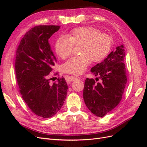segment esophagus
<instances>
[{
	"label": "esophagus",
	"instance_id": "1",
	"mask_svg": "<svg viewBox=\"0 0 147 147\" xmlns=\"http://www.w3.org/2000/svg\"><path fill=\"white\" fill-rule=\"evenodd\" d=\"M81 78L80 77H74V76H72L71 77V80H72V81L75 80H80Z\"/></svg>",
	"mask_w": 147,
	"mask_h": 147
}]
</instances>
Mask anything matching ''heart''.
<instances>
[{
    "mask_svg": "<svg viewBox=\"0 0 147 147\" xmlns=\"http://www.w3.org/2000/svg\"><path fill=\"white\" fill-rule=\"evenodd\" d=\"M74 46H80V55L65 63L63 69L65 72L79 75L83 73L91 63H97L107 56L112 45L109 35L91 26L75 28L65 36L60 37L55 43L57 55L65 59L71 55Z\"/></svg>",
    "mask_w": 147,
    "mask_h": 147,
    "instance_id": "obj_1",
    "label": "heart"
}]
</instances>
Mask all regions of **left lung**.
I'll return each mask as SVG.
<instances>
[{
    "instance_id": "8db88e82",
    "label": "left lung",
    "mask_w": 147,
    "mask_h": 147,
    "mask_svg": "<svg viewBox=\"0 0 147 147\" xmlns=\"http://www.w3.org/2000/svg\"><path fill=\"white\" fill-rule=\"evenodd\" d=\"M123 45L111 52L100 63L91 69L101 83L86 78L83 89V99L88 109L96 116L103 117L118 105L127 82L125 64L123 63Z\"/></svg>"
}]
</instances>
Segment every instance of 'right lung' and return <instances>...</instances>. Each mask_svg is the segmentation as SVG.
<instances>
[{
  "instance_id": "1",
  "label": "right lung",
  "mask_w": 147,
  "mask_h": 147,
  "mask_svg": "<svg viewBox=\"0 0 147 147\" xmlns=\"http://www.w3.org/2000/svg\"><path fill=\"white\" fill-rule=\"evenodd\" d=\"M60 26H37L21 39L16 50L15 72L20 94L32 112L51 118L63 107L68 86L65 79L50 84L48 75L56 63L49 38Z\"/></svg>"
}]
</instances>
